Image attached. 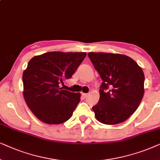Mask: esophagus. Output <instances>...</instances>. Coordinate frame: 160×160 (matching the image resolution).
<instances>
[{
    "instance_id": "esophagus-1",
    "label": "esophagus",
    "mask_w": 160,
    "mask_h": 160,
    "mask_svg": "<svg viewBox=\"0 0 160 160\" xmlns=\"http://www.w3.org/2000/svg\"><path fill=\"white\" fill-rule=\"evenodd\" d=\"M82 98H84V99H86V98L88 97V93H82Z\"/></svg>"
}]
</instances>
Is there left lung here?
Returning <instances> with one entry per match:
<instances>
[{"label": "left lung", "mask_w": 160, "mask_h": 160, "mask_svg": "<svg viewBox=\"0 0 160 160\" xmlns=\"http://www.w3.org/2000/svg\"><path fill=\"white\" fill-rule=\"evenodd\" d=\"M88 55L103 80L99 102L92 108L96 118L109 125L123 122L138 109L143 97L142 69L125 55L93 52Z\"/></svg>", "instance_id": "obj_1"}]
</instances>
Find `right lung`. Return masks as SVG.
<instances>
[{"mask_svg":"<svg viewBox=\"0 0 160 160\" xmlns=\"http://www.w3.org/2000/svg\"><path fill=\"white\" fill-rule=\"evenodd\" d=\"M86 52H49L29 61L22 74L23 97L34 116L48 124L71 118L80 101V93L63 90L59 84L72 78Z\"/></svg>","mask_w":160,"mask_h":160,"instance_id":"obj_1","label":"right lung"}]
</instances>
